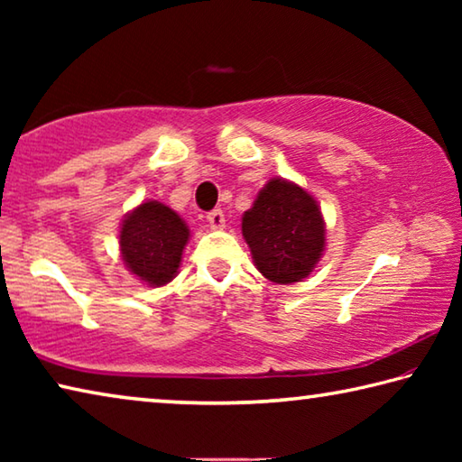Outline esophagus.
Segmentation results:
<instances>
[{
	"instance_id": "obj_1",
	"label": "esophagus",
	"mask_w": 462,
	"mask_h": 462,
	"mask_svg": "<svg viewBox=\"0 0 462 462\" xmlns=\"http://www.w3.org/2000/svg\"><path fill=\"white\" fill-rule=\"evenodd\" d=\"M208 222H209V226H212L214 230H220V228H224L226 217H224V212H222V209H212V212L208 214Z\"/></svg>"
}]
</instances>
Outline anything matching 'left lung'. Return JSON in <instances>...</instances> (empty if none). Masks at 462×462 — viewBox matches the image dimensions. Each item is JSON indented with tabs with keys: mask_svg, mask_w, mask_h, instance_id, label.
<instances>
[{
	"mask_svg": "<svg viewBox=\"0 0 462 462\" xmlns=\"http://www.w3.org/2000/svg\"><path fill=\"white\" fill-rule=\"evenodd\" d=\"M242 236L256 269L273 283L306 279L324 253L326 226L318 201L300 185L271 179L242 216Z\"/></svg>",
	"mask_w": 462,
	"mask_h": 462,
	"instance_id": "1",
	"label": "left lung"
}]
</instances>
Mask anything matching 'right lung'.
<instances>
[{"mask_svg": "<svg viewBox=\"0 0 462 462\" xmlns=\"http://www.w3.org/2000/svg\"><path fill=\"white\" fill-rule=\"evenodd\" d=\"M189 228L161 201H146L126 216L120 230L122 259L128 271L151 287L177 275Z\"/></svg>", "mask_w": 462, "mask_h": 462, "instance_id": "add662e5", "label": "right lung"}]
</instances>
